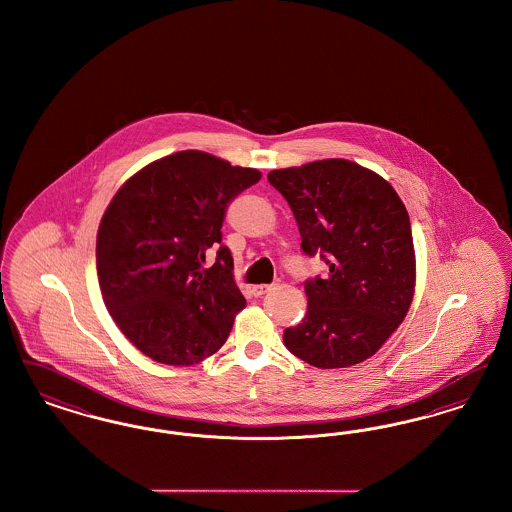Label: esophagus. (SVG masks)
I'll return each instance as SVG.
<instances>
[{"label": "esophagus", "mask_w": 512, "mask_h": 512, "mask_svg": "<svg viewBox=\"0 0 512 512\" xmlns=\"http://www.w3.org/2000/svg\"><path fill=\"white\" fill-rule=\"evenodd\" d=\"M268 290H270V286H267V284H259V286H253V290H251V292H253L255 297H261V295H265Z\"/></svg>", "instance_id": "34e87169"}]
</instances>
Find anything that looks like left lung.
<instances>
[{
  "label": "left lung",
  "instance_id": "8db88e82",
  "mask_svg": "<svg viewBox=\"0 0 512 512\" xmlns=\"http://www.w3.org/2000/svg\"><path fill=\"white\" fill-rule=\"evenodd\" d=\"M292 209L301 249L320 255L326 278L305 282L303 320L284 330L295 357L345 368L372 357L407 317L414 295L409 213L380 174L347 159L268 172Z\"/></svg>",
  "mask_w": 512,
  "mask_h": 512
}]
</instances>
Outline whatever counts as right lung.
<instances>
[{"mask_svg": "<svg viewBox=\"0 0 512 512\" xmlns=\"http://www.w3.org/2000/svg\"><path fill=\"white\" fill-rule=\"evenodd\" d=\"M259 180L257 169L188 149L149 163L111 199L96 244L99 288L149 359L197 365L228 340L245 299L220 228L232 199ZM209 246L218 261L203 269Z\"/></svg>", "mask_w": 512, "mask_h": 512, "instance_id": "add662e5", "label": "right lung"}]
</instances>
